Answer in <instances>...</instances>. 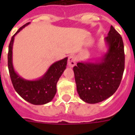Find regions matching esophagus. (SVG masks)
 Returning a JSON list of instances; mask_svg holds the SVG:
<instances>
[{
    "instance_id": "1",
    "label": "esophagus",
    "mask_w": 135,
    "mask_h": 135,
    "mask_svg": "<svg viewBox=\"0 0 135 135\" xmlns=\"http://www.w3.org/2000/svg\"><path fill=\"white\" fill-rule=\"evenodd\" d=\"M76 57L74 55H71L69 57L68 61V64L70 68H73L75 65H76Z\"/></svg>"
}]
</instances>
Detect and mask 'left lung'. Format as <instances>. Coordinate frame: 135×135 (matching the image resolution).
Returning a JSON list of instances; mask_svg holds the SVG:
<instances>
[{"instance_id":"left-lung-1","label":"left lung","mask_w":135,"mask_h":135,"mask_svg":"<svg viewBox=\"0 0 135 135\" xmlns=\"http://www.w3.org/2000/svg\"><path fill=\"white\" fill-rule=\"evenodd\" d=\"M107 51L99 58L78 62L74 67L79 97L94 104L110 97L117 90L124 70V51L122 36L111 26L105 38Z\"/></svg>"}]
</instances>
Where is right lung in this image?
Listing matches in <instances>:
<instances>
[{
    "label": "right lung",
    "instance_id": "obj_1",
    "mask_svg": "<svg viewBox=\"0 0 135 135\" xmlns=\"http://www.w3.org/2000/svg\"><path fill=\"white\" fill-rule=\"evenodd\" d=\"M30 23L21 27L13 36L9 46L8 68L14 89L26 101L33 105H44L53 100L57 93V83L66 68L68 57L53 63L41 77L26 80L15 71L13 64V45L15 36Z\"/></svg>",
    "mask_w": 135,
    "mask_h": 135
}]
</instances>
